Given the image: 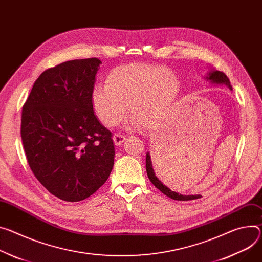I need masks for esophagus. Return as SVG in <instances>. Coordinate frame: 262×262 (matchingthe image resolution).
I'll list each match as a JSON object with an SVG mask.
<instances>
[{
    "label": "esophagus",
    "mask_w": 262,
    "mask_h": 262,
    "mask_svg": "<svg viewBox=\"0 0 262 262\" xmlns=\"http://www.w3.org/2000/svg\"><path fill=\"white\" fill-rule=\"evenodd\" d=\"M125 136H123V135H121V134H115V136L113 137V140H114V142H115V144L117 145V146H119V145H121L123 142L125 141Z\"/></svg>",
    "instance_id": "esophagus-1"
}]
</instances>
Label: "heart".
I'll return each mask as SVG.
<instances>
[{
  "mask_svg": "<svg viewBox=\"0 0 262 262\" xmlns=\"http://www.w3.org/2000/svg\"><path fill=\"white\" fill-rule=\"evenodd\" d=\"M180 93V80L169 69L147 63H129L112 70L106 83L95 84L92 105L99 121L112 127L129 111L125 123L138 128L159 127L172 111Z\"/></svg>",
  "mask_w": 262,
  "mask_h": 262,
  "instance_id": "heart-1",
  "label": "heart"
}]
</instances>
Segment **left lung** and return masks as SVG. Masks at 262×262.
Here are the masks:
<instances>
[{
	"instance_id": "obj_1",
	"label": "left lung",
	"mask_w": 262,
	"mask_h": 262,
	"mask_svg": "<svg viewBox=\"0 0 262 262\" xmlns=\"http://www.w3.org/2000/svg\"><path fill=\"white\" fill-rule=\"evenodd\" d=\"M206 79L212 83H216V84H226L230 90H232V85L230 83L229 78L227 77V75L224 72H221V71H211L209 72L208 76H206ZM146 171H147V176L148 179L150 180V182L160 190L162 193H164L165 195H167L168 198L176 200V201H192V200H198L200 198H202V195L196 194V195H183V194H179L178 192L172 191L167 186H165L156 176L155 170L152 168V163H151V159H150V155L149 152L146 154Z\"/></svg>"
}]
</instances>
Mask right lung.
Wrapping results in <instances>:
<instances>
[{
	"label": "right lung",
	"instance_id": "right-lung-1",
	"mask_svg": "<svg viewBox=\"0 0 262 262\" xmlns=\"http://www.w3.org/2000/svg\"><path fill=\"white\" fill-rule=\"evenodd\" d=\"M101 61H64L43 71L21 110L29 167L50 193L79 202L106 182L114 166L112 133L94 114L92 90Z\"/></svg>",
	"mask_w": 262,
	"mask_h": 262
}]
</instances>
